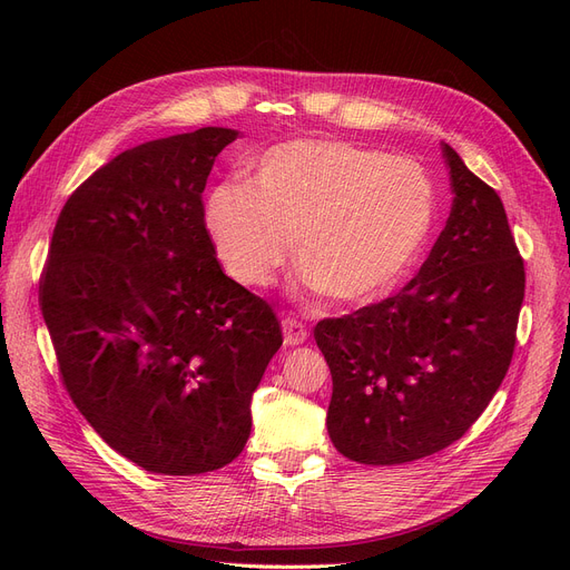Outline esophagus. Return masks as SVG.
Returning <instances> with one entry per match:
<instances>
[{
    "mask_svg": "<svg viewBox=\"0 0 570 570\" xmlns=\"http://www.w3.org/2000/svg\"><path fill=\"white\" fill-rule=\"evenodd\" d=\"M282 327H284V344L286 346H297L303 344L307 340V325L303 321H297L295 316H286L282 321Z\"/></svg>",
    "mask_w": 570,
    "mask_h": 570,
    "instance_id": "1",
    "label": "esophagus"
}]
</instances>
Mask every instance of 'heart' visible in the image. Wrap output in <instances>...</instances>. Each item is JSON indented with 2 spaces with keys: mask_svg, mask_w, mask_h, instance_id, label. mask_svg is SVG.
I'll return each instance as SVG.
<instances>
[{
  "mask_svg": "<svg viewBox=\"0 0 570 570\" xmlns=\"http://www.w3.org/2000/svg\"><path fill=\"white\" fill-rule=\"evenodd\" d=\"M434 189L423 166L344 140L265 149L245 183L207 198L205 226L226 273L249 288L277 279L293 254L303 279L337 303L391 288L425 245Z\"/></svg>",
  "mask_w": 570,
  "mask_h": 570,
  "instance_id": "heart-1",
  "label": "heart"
}]
</instances>
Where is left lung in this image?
<instances>
[{
	"label": "left lung",
	"instance_id": "left-lung-1",
	"mask_svg": "<svg viewBox=\"0 0 570 570\" xmlns=\"http://www.w3.org/2000/svg\"><path fill=\"white\" fill-rule=\"evenodd\" d=\"M453 207L417 275L314 340L333 374L327 434L361 464H404L458 441L513 361L524 261L499 194L441 142Z\"/></svg>",
	"mask_w": 570,
	"mask_h": 570
}]
</instances>
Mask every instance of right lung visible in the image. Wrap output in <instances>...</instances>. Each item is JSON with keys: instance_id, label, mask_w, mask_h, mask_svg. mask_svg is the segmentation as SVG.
Listing matches in <instances>:
<instances>
[{"instance_id": "1", "label": "right lung", "mask_w": 570, "mask_h": 570, "mask_svg": "<svg viewBox=\"0 0 570 570\" xmlns=\"http://www.w3.org/2000/svg\"><path fill=\"white\" fill-rule=\"evenodd\" d=\"M235 129L117 155L69 196L39 284L59 374L97 434L153 473L233 462L279 321L217 261L203 189Z\"/></svg>"}]
</instances>
